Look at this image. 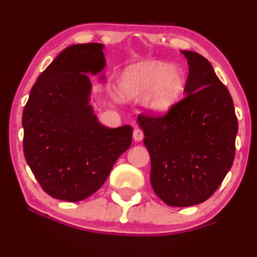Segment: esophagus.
I'll list each match as a JSON object with an SVG mask.
<instances>
[{
    "label": "esophagus",
    "instance_id": "esophagus-1",
    "mask_svg": "<svg viewBox=\"0 0 257 257\" xmlns=\"http://www.w3.org/2000/svg\"><path fill=\"white\" fill-rule=\"evenodd\" d=\"M133 138L135 141H141L144 139V132L140 128H135L134 133H133Z\"/></svg>",
    "mask_w": 257,
    "mask_h": 257
}]
</instances>
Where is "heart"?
Instances as JSON below:
<instances>
[{
	"instance_id": "obj_1",
	"label": "heart",
	"mask_w": 257,
	"mask_h": 257,
	"mask_svg": "<svg viewBox=\"0 0 257 257\" xmlns=\"http://www.w3.org/2000/svg\"><path fill=\"white\" fill-rule=\"evenodd\" d=\"M120 93L137 98L145 93L146 106L154 112H163L174 105L184 88L183 73L163 62H145L125 70L119 82Z\"/></svg>"
}]
</instances>
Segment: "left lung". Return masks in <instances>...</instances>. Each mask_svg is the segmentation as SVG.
Listing matches in <instances>:
<instances>
[{
    "label": "left lung",
    "mask_w": 257,
    "mask_h": 257,
    "mask_svg": "<svg viewBox=\"0 0 257 257\" xmlns=\"http://www.w3.org/2000/svg\"><path fill=\"white\" fill-rule=\"evenodd\" d=\"M189 64L185 95L164 115L140 113L151 156V184L166 205L188 207L209 199L231 169L237 116L226 86L205 57L182 51Z\"/></svg>",
    "instance_id": "obj_1"
}]
</instances>
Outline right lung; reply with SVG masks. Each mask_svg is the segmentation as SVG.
<instances>
[{"label": "right lung", "instance_id": "obj_1", "mask_svg": "<svg viewBox=\"0 0 257 257\" xmlns=\"http://www.w3.org/2000/svg\"><path fill=\"white\" fill-rule=\"evenodd\" d=\"M103 48L88 43L64 49L38 76L25 105V159L43 190L55 199H87L132 145L131 125L106 128L88 105L87 73L105 67Z\"/></svg>", "mask_w": 257, "mask_h": 257}]
</instances>
